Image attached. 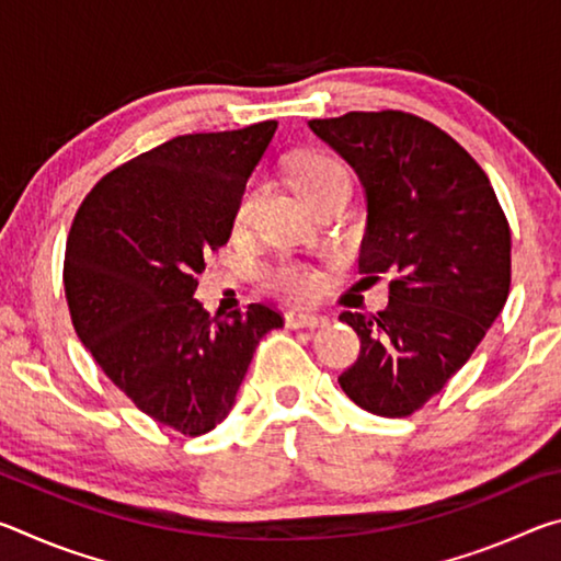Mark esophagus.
<instances>
[{
    "instance_id": "obj_1",
    "label": "esophagus",
    "mask_w": 561,
    "mask_h": 561,
    "mask_svg": "<svg viewBox=\"0 0 561 561\" xmlns=\"http://www.w3.org/2000/svg\"><path fill=\"white\" fill-rule=\"evenodd\" d=\"M284 324H287V329H319L327 327L329 321L324 317L304 314V311H289V314L284 317Z\"/></svg>"
}]
</instances>
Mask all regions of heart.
<instances>
[{
    "label": "heart",
    "instance_id": "b5f03b06",
    "mask_svg": "<svg viewBox=\"0 0 561 561\" xmlns=\"http://www.w3.org/2000/svg\"><path fill=\"white\" fill-rule=\"evenodd\" d=\"M291 183L304 201L311 203L336 183H348L344 165L336 158L324 153H304L291 165ZM254 207V193H247L237 210V222L244 225L250 220ZM267 287L289 301H307L319 291L321 282L314 272L297 262H284L277 270L267 274Z\"/></svg>",
    "mask_w": 561,
    "mask_h": 561
}]
</instances>
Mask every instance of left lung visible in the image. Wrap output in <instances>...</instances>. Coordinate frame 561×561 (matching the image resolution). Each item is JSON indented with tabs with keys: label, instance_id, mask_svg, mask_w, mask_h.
<instances>
[{
	"label": "left lung",
	"instance_id": "left-lung-1",
	"mask_svg": "<svg viewBox=\"0 0 561 561\" xmlns=\"http://www.w3.org/2000/svg\"><path fill=\"white\" fill-rule=\"evenodd\" d=\"M309 128L364 187L358 270L393 277L383 311L339 317L360 339L339 383L368 413L411 415L460 371L505 307L510 225L482 168L428 121L351 111Z\"/></svg>",
	"mask_w": 561,
	"mask_h": 561
}]
</instances>
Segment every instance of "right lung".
Instances as JSON below:
<instances>
[{
	"label": "right lung",
	"instance_id": "right-lung-1",
	"mask_svg": "<svg viewBox=\"0 0 561 561\" xmlns=\"http://www.w3.org/2000/svg\"><path fill=\"white\" fill-rule=\"evenodd\" d=\"M274 130L193 133L128 160L87 195L66 242L76 336L140 411L190 438L225 421L260 339L284 324L267 304L210 319L193 299Z\"/></svg>",
	"mask_w": 561,
	"mask_h": 561
}]
</instances>
